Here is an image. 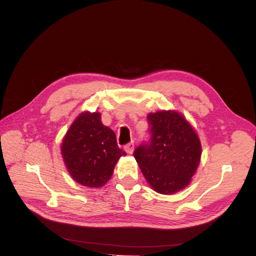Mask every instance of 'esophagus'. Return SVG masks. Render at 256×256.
<instances>
[{"label":"esophagus","instance_id":"34e87169","mask_svg":"<svg viewBox=\"0 0 256 256\" xmlns=\"http://www.w3.org/2000/svg\"><path fill=\"white\" fill-rule=\"evenodd\" d=\"M124 148H125V150H126L128 154H132V152H134V142H130V143L126 144L125 147H124Z\"/></svg>","mask_w":256,"mask_h":256}]
</instances>
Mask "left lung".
<instances>
[{
	"instance_id": "obj_1",
	"label": "left lung",
	"mask_w": 256,
	"mask_h": 256,
	"mask_svg": "<svg viewBox=\"0 0 256 256\" xmlns=\"http://www.w3.org/2000/svg\"><path fill=\"white\" fill-rule=\"evenodd\" d=\"M150 138L138 146L134 156L145 180L161 194L186 188L196 172L202 146L184 116L175 111H159L147 116Z\"/></svg>"
}]
</instances>
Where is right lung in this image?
Instances as JSON below:
<instances>
[{
  "mask_svg": "<svg viewBox=\"0 0 256 256\" xmlns=\"http://www.w3.org/2000/svg\"><path fill=\"white\" fill-rule=\"evenodd\" d=\"M100 113L83 112L68 129L60 146L62 156L74 180L88 188H100L110 180L116 162L126 152L114 131L104 126Z\"/></svg>",
  "mask_w": 256,
  "mask_h": 256,
  "instance_id": "right-lung-1",
  "label": "right lung"
}]
</instances>
